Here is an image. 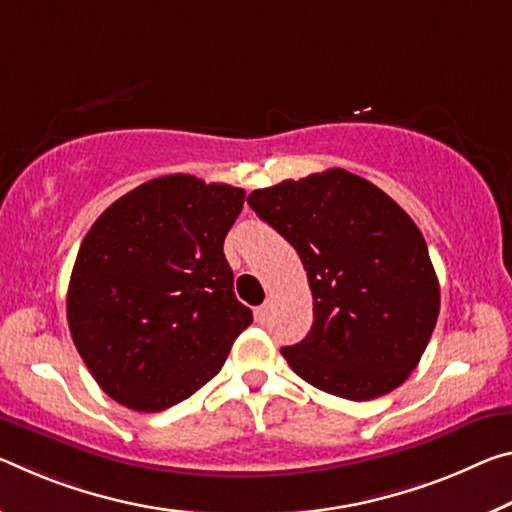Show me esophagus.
Here are the masks:
<instances>
[{"label": "esophagus", "mask_w": 512, "mask_h": 512, "mask_svg": "<svg viewBox=\"0 0 512 512\" xmlns=\"http://www.w3.org/2000/svg\"><path fill=\"white\" fill-rule=\"evenodd\" d=\"M269 314H271V300H266L264 305H259L257 310H255V316H257L259 323H266V319H269Z\"/></svg>", "instance_id": "obj_1"}]
</instances>
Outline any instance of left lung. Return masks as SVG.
I'll return each instance as SVG.
<instances>
[{"mask_svg": "<svg viewBox=\"0 0 512 512\" xmlns=\"http://www.w3.org/2000/svg\"><path fill=\"white\" fill-rule=\"evenodd\" d=\"M248 205L303 262L314 323L282 348L300 378L348 401L405 383L440 314V282L415 221L348 170L257 189Z\"/></svg>", "mask_w": 512, "mask_h": 512, "instance_id": "obj_1", "label": "left lung"}]
</instances>
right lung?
Returning a JSON list of instances; mask_svg holds the SVG:
<instances>
[{
  "mask_svg": "<svg viewBox=\"0 0 512 512\" xmlns=\"http://www.w3.org/2000/svg\"><path fill=\"white\" fill-rule=\"evenodd\" d=\"M243 200L237 186L166 175L125 193L88 230L68 326L113 401L159 412L189 399L253 323L223 253Z\"/></svg>",
  "mask_w": 512,
  "mask_h": 512,
  "instance_id": "right-lung-1",
  "label": "right lung"
}]
</instances>
